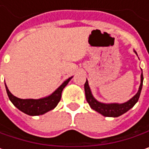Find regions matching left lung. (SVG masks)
<instances>
[{
  "mask_svg": "<svg viewBox=\"0 0 149 149\" xmlns=\"http://www.w3.org/2000/svg\"><path fill=\"white\" fill-rule=\"evenodd\" d=\"M142 83H143V75L141 73V85H140L139 90H138L137 93L132 99H130L129 101L123 103V104H104V103L97 101L93 98V96L92 95L90 87L88 86V81L86 80V83L84 85L86 99L87 103L89 104V105L91 106V108L93 109L94 111H96L97 112L102 114L104 117L117 118V117H119V116L123 115L126 111H128L130 109H131L136 104V103L138 101L140 94H141V91L142 88Z\"/></svg>",
  "mask_w": 149,
  "mask_h": 149,
  "instance_id": "1",
  "label": "left lung"
}]
</instances>
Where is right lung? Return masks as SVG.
<instances>
[{
  "mask_svg": "<svg viewBox=\"0 0 149 149\" xmlns=\"http://www.w3.org/2000/svg\"><path fill=\"white\" fill-rule=\"evenodd\" d=\"M72 78V77H71ZM71 78H68L51 95L48 96L46 98L40 99V100H22L19 99L15 96H13L9 92L8 88L6 86V90L8 95V98L11 102L13 104L14 106H16L19 111L22 112L30 115V116H38L45 114V112L53 110L57 104L59 103L61 97H62V92L63 88L68 83Z\"/></svg>",
  "mask_w": 149,
  "mask_h": 149,
  "instance_id": "add662e5",
  "label": "right lung"
}]
</instances>
